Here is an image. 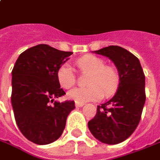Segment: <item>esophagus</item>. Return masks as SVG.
Masks as SVG:
<instances>
[{"label":"esophagus","instance_id":"1","mask_svg":"<svg viewBox=\"0 0 160 160\" xmlns=\"http://www.w3.org/2000/svg\"><path fill=\"white\" fill-rule=\"evenodd\" d=\"M83 106H84V103H79V102L75 103L76 108H80V107H83Z\"/></svg>","mask_w":160,"mask_h":160}]
</instances>
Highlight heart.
Masks as SVG:
<instances>
[{
	"instance_id": "1",
	"label": "heart",
	"mask_w": 160,
	"mask_h": 160,
	"mask_svg": "<svg viewBox=\"0 0 160 160\" xmlns=\"http://www.w3.org/2000/svg\"><path fill=\"white\" fill-rule=\"evenodd\" d=\"M77 66L85 72H89L87 88H75L68 92V98L76 102L84 103L110 96L119 84V75L115 67L106 66L102 58L87 55L77 60ZM58 80L63 88H70L76 82V76L72 66L66 63L58 71Z\"/></svg>"
}]
</instances>
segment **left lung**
<instances>
[{
	"instance_id": "1",
	"label": "left lung",
	"mask_w": 160,
	"mask_h": 160,
	"mask_svg": "<svg viewBox=\"0 0 160 160\" xmlns=\"http://www.w3.org/2000/svg\"><path fill=\"white\" fill-rule=\"evenodd\" d=\"M108 58L119 74L117 93L108 102L97 106L88 129L102 143L123 142L137 129L145 102V77L139 59L129 51L117 45L94 51Z\"/></svg>"
}]
</instances>
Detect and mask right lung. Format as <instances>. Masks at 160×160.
Here are the masks:
<instances>
[{"mask_svg":"<svg viewBox=\"0 0 160 160\" xmlns=\"http://www.w3.org/2000/svg\"><path fill=\"white\" fill-rule=\"evenodd\" d=\"M72 54L38 44L21 53L12 70L11 103L16 124L35 144L56 141L63 133L69 113L75 108L73 101H54L66 94L57 74Z\"/></svg>","mask_w":160,"mask_h":160,"instance_id":"obj_1","label":"right lung"}]
</instances>
